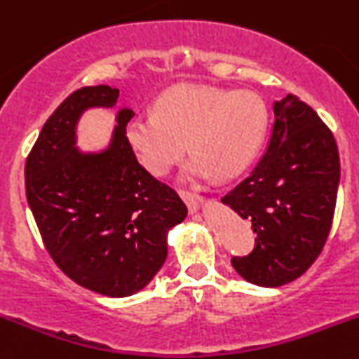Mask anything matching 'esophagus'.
Segmentation results:
<instances>
[{"label":"esophagus","instance_id":"34e87169","mask_svg":"<svg viewBox=\"0 0 359 359\" xmlns=\"http://www.w3.org/2000/svg\"><path fill=\"white\" fill-rule=\"evenodd\" d=\"M180 198L186 202L187 209H189L191 214H195L196 210L200 209V205L203 203V198L202 196L195 195V193H187V191H180Z\"/></svg>","mask_w":359,"mask_h":359}]
</instances>
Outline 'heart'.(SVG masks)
Listing matches in <instances>:
<instances>
[{"instance_id":"1","label":"heart","mask_w":359,"mask_h":359,"mask_svg":"<svg viewBox=\"0 0 359 359\" xmlns=\"http://www.w3.org/2000/svg\"><path fill=\"white\" fill-rule=\"evenodd\" d=\"M266 130L267 106L253 90L179 85L157 99L156 113L127 120L126 140L140 164L156 177L166 175L189 143L195 157L184 179L232 180L250 168Z\"/></svg>"}]
</instances>
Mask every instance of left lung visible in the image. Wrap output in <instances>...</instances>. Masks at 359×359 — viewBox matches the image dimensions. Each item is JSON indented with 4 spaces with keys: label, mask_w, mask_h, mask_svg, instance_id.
I'll use <instances>...</instances> for the list:
<instances>
[{
    "label": "left lung",
    "mask_w": 359,
    "mask_h": 359,
    "mask_svg": "<svg viewBox=\"0 0 359 359\" xmlns=\"http://www.w3.org/2000/svg\"><path fill=\"white\" fill-rule=\"evenodd\" d=\"M274 123L262 159L221 202L251 221L257 233L248 257H233L241 278L281 287L299 278L326 244L340 182L331 130L296 95L273 106Z\"/></svg>",
    "instance_id": "8db88e82"
}]
</instances>
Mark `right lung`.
Here are the masks:
<instances>
[{"label": "right lung", "mask_w": 359, "mask_h": 359, "mask_svg": "<svg viewBox=\"0 0 359 359\" xmlns=\"http://www.w3.org/2000/svg\"><path fill=\"white\" fill-rule=\"evenodd\" d=\"M118 93L108 85L70 93L43 123L25 168L26 198L51 259L78 285L109 297L149 285L168 255V232L187 216L127 143L130 108L118 109L106 149L76 147L83 113L115 108Z\"/></svg>", "instance_id": "add662e5"}]
</instances>
